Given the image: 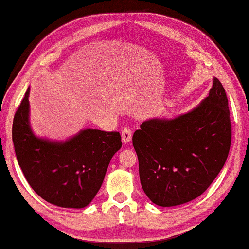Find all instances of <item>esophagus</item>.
<instances>
[{
    "label": "esophagus",
    "mask_w": 249,
    "mask_h": 249,
    "mask_svg": "<svg viewBox=\"0 0 249 249\" xmlns=\"http://www.w3.org/2000/svg\"><path fill=\"white\" fill-rule=\"evenodd\" d=\"M131 136H133V134H131V130L129 128H124L122 130V141H123L124 144H127L128 142H130Z\"/></svg>",
    "instance_id": "34e87169"
}]
</instances>
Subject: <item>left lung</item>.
I'll list each match as a JSON object with an SVG mask.
<instances>
[{"label": "left lung", "instance_id": "obj_1", "mask_svg": "<svg viewBox=\"0 0 249 249\" xmlns=\"http://www.w3.org/2000/svg\"><path fill=\"white\" fill-rule=\"evenodd\" d=\"M228 99L213 78L209 95L176 118L144 121L133 136L141 186L156 205L187 203L202 195L223 169L231 144Z\"/></svg>", "mask_w": 249, "mask_h": 249}]
</instances>
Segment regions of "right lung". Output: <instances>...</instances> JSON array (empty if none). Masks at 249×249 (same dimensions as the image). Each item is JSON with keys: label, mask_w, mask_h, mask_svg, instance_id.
Returning a JSON list of instances; mask_svg holds the SVG:
<instances>
[{"label": "right lung", "mask_w": 249, "mask_h": 249, "mask_svg": "<svg viewBox=\"0 0 249 249\" xmlns=\"http://www.w3.org/2000/svg\"><path fill=\"white\" fill-rule=\"evenodd\" d=\"M30 87L13 123L16 156L39 197L60 208L82 209L102 187L111 158L122 146L118 131L86 128L65 140L37 136L30 121Z\"/></svg>", "instance_id": "obj_1"}]
</instances>
